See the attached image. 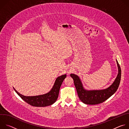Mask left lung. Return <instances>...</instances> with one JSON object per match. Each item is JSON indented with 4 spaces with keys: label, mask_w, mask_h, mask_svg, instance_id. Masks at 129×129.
<instances>
[{
    "label": "left lung",
    "mask_w": 129,
    "mask_h": 129,
    "mask_svg": "<svg viewBox=\"0 0 129 129\" xmlns=\"http://www.w3.org/2000/svg\"><path fill=\"white\" fill-rule=\"evenodd\" d=\"M118 73L113 83L107 89L100 90H87L84 88L79 77L71 74L70 77L74 81V84L77 89L80 100L84 104L87 105H96L103 103L110 96H111L117 90L121 79V68L116 60Z\"/></svg>",
    "instance_id": "1"
}]
</instances>
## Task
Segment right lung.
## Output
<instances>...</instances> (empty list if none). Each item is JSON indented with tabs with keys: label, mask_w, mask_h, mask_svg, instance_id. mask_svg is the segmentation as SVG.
<instances>
[{
	"label": "right lung",
	"mask_w": 129,
	"mask_h": 129,
	"mask_svg": "<svg viewBox=\"0 0 129 129\" xmlns=\"http://www.w3.org/2000/svg\"><path fill=\"white\" fill-rule=\"evenodd\" d=\"M66 75H62L57 78L53 86L49 92L37 96H26L19 93L14 88V90L24 101L34 107H46L52 105L57 101L61 86L66 78Z\"/></svg>",
	"instance_id": "1"
}]
</instances>
